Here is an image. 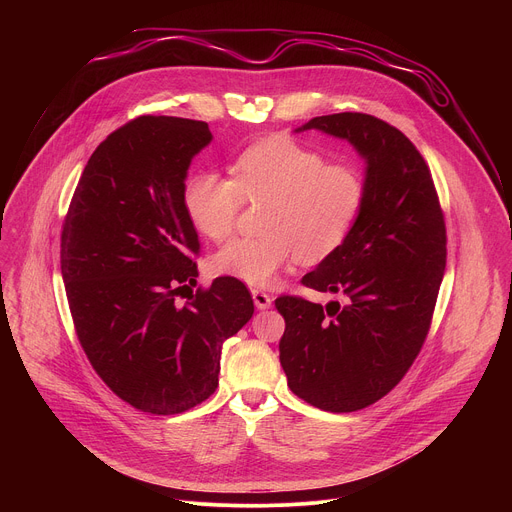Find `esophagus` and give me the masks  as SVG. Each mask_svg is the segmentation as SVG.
Listing matches in <instances>:
<instances>
[{
	"instance_id": "obj_1",
	"label": "esophagus",
	"mask_w": 512,
	"mask_h": 512,
	"mask_svg": "<svg viewBox=\"0 0 512 512\" xmlns=\"http://www.w3.org/2000/svg\"><path fill=\"white\" fill-rule=\"evenodd\" d=\"M251 294H253V302H255V306H257L259 310H267V308H271V296H269V294H265L263 289H251Z\"/></svg>"
}]
</instances>
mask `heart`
<instances>
[{"label": "heart", "instance_id": "heart-1", "mask_svg": "<svg viewBox=\"0 0 512 512\" xmlns=\"http://www.w3.org/2000/svg\"><path fill=\"white\" fill-rule=\"evenodd\" d=\"M367 200V184L352 162L328 158L294 137H269L233 164V180L214 172L186 178L182 202L194 229L210 241L227 239L245 202L265 204L263 235L233 239L212 257V269L251 285L269 283L298 257L314 265L352 233Z\"/></svg>", "mask_w": 512, "mask_h": 512}]
</instances>
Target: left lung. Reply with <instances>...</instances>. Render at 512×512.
Masks as SVG:
<instances>
[{
	"label": "left lung",
	"mask_w": 512,
	"mask_h": 512,
	"mask_svg": "<svg viewBox=\"0 0 512 512\" xmlns=\"http://www.w3.org/2000/svg\"><path fill=\"white\" fill-rule=\"evenodd\" d=\"M302 129L354 145L367 160V200L348 239L302 277L344 302L275 300L285 320L279 360L300 399L350 413L395 389L427 338L446 269L444 210L423 156L387 121L334 113Z\"/></svg>",
	"instance_id": "8db88e82"
}]
</instances>
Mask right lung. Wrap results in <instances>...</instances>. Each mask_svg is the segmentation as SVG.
Instances as JSON below:
<instances>
[{
	"mask_svg": "<svg viewBox=\"0 0 512 512\" xmlns=\"http://www.w3.org/2000/svg\"><path fill=\"white\" fill-rule=\"evenodd\" d=\"M210 139L204 121H127L89 158L62 223L60 271L79 342L103 383L143 413L176 415L206 401L223 342L255 312L235 277L176 300L196 285L200 253L184 178Z\"/></svg>",
	"mask_w": 512,
	"mask_h": 512,
	"instance_id": "obj_1",
	"label": "right lung"
}]
</instances>
